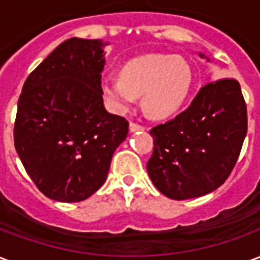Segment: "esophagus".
Masks as SVG:
<instances>
[{"mask_svg":"<svg viewBox=\"0 0 260 260\" xmlns=\"http://www.w3.org/2000/svg\"><path fill=\"white\" fill-rule=\"evenodd\" d=\"M143 129H145V126L141 124H138V122H131L129 124L131 132H136V131H143Z\"/></svg>","mask_w":260,"mask_h":260,"instance_id":"obj_1","label":"esophagus"}]
</instances>
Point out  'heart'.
I'll list each match as a JSON object with an SVG mask.
<instances>
[{
    "mask_svg": "<svg viewBox=\"0 0 260 260\" xmlns=\"http://www.w3.org/2000/svg\"><path fill=\"white\" fill-rule=\"evenodd\" d=\"M192 85L189 64L181 57L147 54L125 62L119 78L103 80V93L117 111L132 107L142 96V106L152 118H166L185 102Z\"/></svg>",
    "mask_w": 260,
    "mask_h": 260,
    "instance_id": "1",
    "label": "heart"
}]
</instances>
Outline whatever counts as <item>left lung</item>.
Returning <instances> with one entry per match:
<instances>
[{
  "label": "left lung",
  "mask_w": 260,
  "mask_h": 260,
  "mask_svg": "<svg viewBox=\"0 0 260 260\" xmlns=\"http://www.w3.org/2000/svg\"><path fill=\"white\" fill-rule=\"evenodd\" d=\"M246 128V104L238 80L207 82L185 111L150 129L154 142L146 166L150 180L175 201L217 189L240 157Z\"/></svg>",
  "instance_id": "left-lung-1"
}]
</instances>
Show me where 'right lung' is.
Returning a JSON list of instances; mask_svg holds the SVG:
<instances>
[{"instance_id": "1", "label": "right lung", "mask_w": 260, "mask_h": 260, "mask_svg": "<svg viewBox=\"0 0 260 260\" xmlns=\"http://www.w3.org/2000/svg\"><path fill=\"white\" fill-rule=\"evenodd\" d=\"M99 40L61 43L25 80L15 149L39 191L58 202L87 199L104 184L129 122L103 106Z\"/></svg>"}]
</instances>
